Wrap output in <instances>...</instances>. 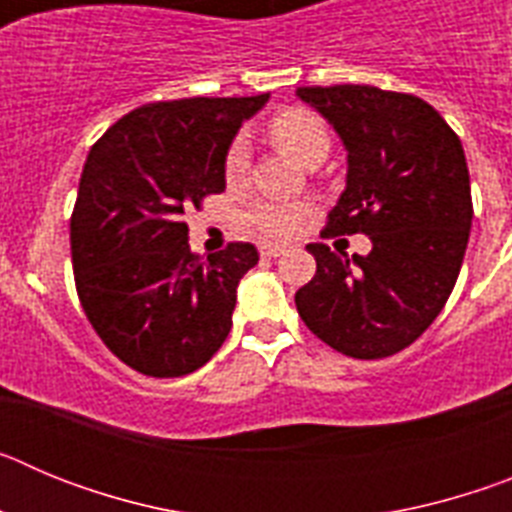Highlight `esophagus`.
I'll return each mask as SVG.
<instances>
[{
	"label": "esophagus",
	"mask_w": 512,
	"mask_h": 512,
	"mask_svg": "<svg viewBox=\"0 0 512 512\" xmlns=\"http://www.w3.org/2000/svg\"><path fill=\"white\" fill-rule=\"evenodd\" d=\"M284 251H287V248L277 246V243H261L259 246V253L264 256V259H277V256H282Z\"/></svg>",
	"instance_id": "obj_1"
}]
</instances>
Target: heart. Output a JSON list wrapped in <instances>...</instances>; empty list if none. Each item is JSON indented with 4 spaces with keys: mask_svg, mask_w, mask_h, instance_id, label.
Segmentation results:
<instances>
[{
    "mask_svg": "<svg viewBox=\"0 0 512 512\" xmlns=\"http://www.w3.org/2000/svg\"><path fill=\"white\" fill-rule=\"evenodd\" d=\"M269 130L279 146L302 164H310L318 158L323 161L328 156L330 133L315 112L284 110L271 120ZM248 166H251V143H248L246 135H235L230 140L228 151H225V182L241 184L248 174ZM310 212V202L261 197L246 210V223L266 238H289L310 217Z\"/></svg>",
    "mask_w": 512,
    "mask_h": 512,
    "instance_id": "1",
    "label": "heart"
}]
</instances>
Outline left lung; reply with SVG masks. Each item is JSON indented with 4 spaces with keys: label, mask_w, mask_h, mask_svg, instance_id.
I'll use <instances>...</instances> for the list:
<instances>
[{
    "label": "left lung",
    "mask_w": 512,
    "mask_h": 512,
    "mask_svg": "<svg viewBox=\"0 0 512 512\" xmlns=\"http://www.w3.org/2000/svg\"><path fill=\"white\" fill-rule=\"evenodd\" d=\"M341 135L348 176L323 235L364 233L366 256L348 261L310 243L315 277L297 289L300 318L330 348L384 359L423 336L459 277L472 189L464 148L431 104L369 84L300 87Z\"/></svg>",
    "instance_id": "8db88e82"
}]
</instances>
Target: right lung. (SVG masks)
Segmentation results:
<instances>
[{
  "label": "right lung",
  "instance_id": "obj_1",
  "mask_svg": "<svg viewBox=\"0 0 512 512\" xmlns=\"http://www.w3.org/2000/svg\"><path fill=\"white\" fill-rule=\"evenodd\" d=\"M256 97H192L128 112L92 146L71 212L76 295L104 346L146 377H184L217 354L235 289L259 251L192 253L184 212L225 189V151Z\"/></svg>",
  "mask_w": 512,
  "mask_h": 512
}]
</instances>
